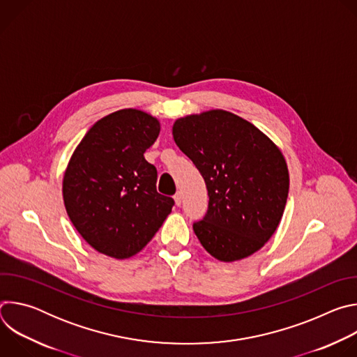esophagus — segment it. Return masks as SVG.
<instances>
[{"mask_svg": "<svg viewBox=\"0 0 357 357\" xmlns=\"http://www.w3.org/2000/svg\"><path fill=\"white\" fill-rule=\"evenodd\" d=\"M174 199H175L176 206H181V203H182V193H181V192H176L175 196H174Z\"/></svg>", "mask_w": 357, "mask_h": 357, "instance_id": "esophagus-1", "label": "esophagus"}]
</instances>
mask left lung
Wrapping results in <instances>:
<instances>
[{
	"label": "left lung",
	"mask_w": 357,
	"mask_h": 357,
	"mask_svg": "<svg viewBox=\"0 0 357 357\" xmlns=\"http://www.w3.org/2000/svg\"><path fill=\"white\" fill-rule=\"evenodd\" d=\"M172 134L206 183L208 212L193 223L202 245L226 263L260 250L280 225L289 189L277 145L225 110L179 119Z\"/></svg>",
	"instance_id": "obj_1"
}]
</instances>
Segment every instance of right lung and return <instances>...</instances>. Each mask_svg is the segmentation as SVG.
<instances>
[{"instance_id":"right-lung-1","label":"right lung","mask_w":357,"mask_h":357,"mask_svg":"<svg viewBox=\"0 0 357 357\" xmlns=\"http://www.w3.org/2000/svg\"><path fill=\"white\" fill-rule=\"evenodd\" d=\"M160 121L124 109L98 120L75 149L63 178L66 212L98 252L128 259L154 237L175 202L157 192V168L144 158Z\"/></svg>"}]
</instances>
